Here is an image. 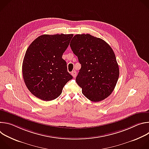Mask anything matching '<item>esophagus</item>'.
<instances>
[{
  "instance_id": "obj_1",
  "label": "esophagus",
  "mask_w": 149,
  "mask_h": 149,
  "mask_svg": "<svg viewBox=\"0 0 149 149\" xmlns=\"http://www.w3.org/2000/svg\"><path fill=\"white\" fill-rule=\"evenodd\" d=\"M71 75L73 76V77H76V76H77V72L75 71H72V72H71Z\"/></svg>"
}]
</instances>
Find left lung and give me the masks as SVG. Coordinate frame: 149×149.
Listing matches in <instances>:
<instances>
[{
  "label": "left lung",
  "instance_id": "obj_1",
  "mask_svg": "<svg viewBox=\"0 0 149 149\" xmlns=\"http://www.w3.org/2000/svg\"><path fill=\"white\" fill-rule=\"evenodd\" d=\"M70 47L81 68L76 82L88 100L98 102L113 91L119 77L116 55L110 46L101 38L90 34H78Z\"/></svg>",
  "mask_w": 149,
  "mask_h": 149
}]
</instances>
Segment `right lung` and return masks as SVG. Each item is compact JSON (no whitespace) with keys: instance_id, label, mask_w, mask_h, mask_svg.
Instances as JSON below:
<instances>
[{"instance_id":"1","label":"right lung","mask_w":149,"mask_h":149,"mask_svg":"<svg viewBox=\"0 0 149 149\" xmlns=\"http://www.w3.org/2000/svg\"><path fill=\"white\" fill-rule=\"evenodd\" d=\"M73 34L43 35L27 49L22 63L24 80L29 91L44 101H51L62 93L72 76L67 71L62 55Z\"/></svg>"}]
</instances>
